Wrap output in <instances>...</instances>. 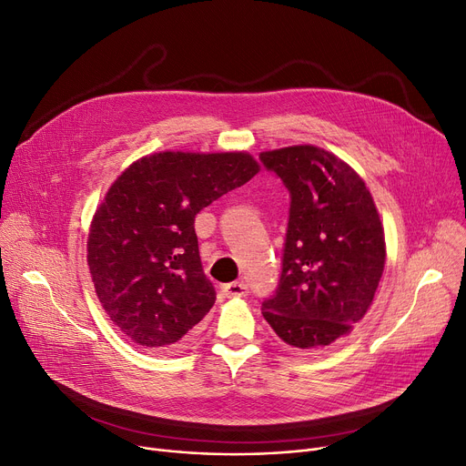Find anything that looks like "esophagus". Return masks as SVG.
Listing matches in <instances>:
<instances>
[{
    "mask_svg": "<svg viewBox=\"0 0 466 466\" xmlns=\"http://www.w3.org/2000/svg\"><path fill=\"white\" fill-rule=\"evenodd\" d=\"M223 292L228 299H243L248 295V285L243 281H232V283L223 285Z\"/></svg>",
    "mask_w": 466,
    "mask_h": 466,
    "instance_id": "obj_1",
    "label": "esophagus"
}]
</instances>
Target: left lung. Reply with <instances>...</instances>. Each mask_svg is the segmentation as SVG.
Masks as SVG:
<instances>
[{
	"label": "left lung",
	"instance_id": "1",
	"mask_svg": "<svg viewBox=\"0 0 466 466\" xmlns=\"http://www.w3.org/2000/svg\"><path fill=\"white\" fill-rule=\"evenodd\" d=\"M290 192L283 270L262 315L287 346L321 350L370 309L385 268V232L357 171L315 145L262 151Z\"/></svg>",
	"mask_w": 466,
	"mask_h": 466
}]
</instances>
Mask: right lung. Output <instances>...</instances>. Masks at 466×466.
Wrapping results in <instances>:
<instances>
[{"label": "right lung", "instance_id": "1", "mask_svg": "<svg viewBox=\"0 0 466 466\" xmlns=\"http://www.w3.org/2000/svg\"><path fill=\"white\" fill-rule=\"evenodd\" d=\"M258 171L246 151H160L111 183L92 217L86 262L97 300L134 344L174 351L213 308L194 217Z\"/></svg>", "mask_w": 466, "mask_h": 466}]
</instances>
